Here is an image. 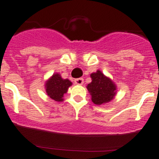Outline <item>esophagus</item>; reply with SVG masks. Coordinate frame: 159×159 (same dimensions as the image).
<instances>
[{"label": "esophagus", "instance_id": "obj_1", "mask_svg": "<svg viewBox=\"0 0 159 159\" xmlns=\"http://www.w3.org/2000/svg\"><path fill=\"white\" fill-rule=\"evenodd\" d=\"M75 83L76 84H79V85H81V84L84 83V79H83V78H77V79L75 80Z\"/></svg>", "mask_w": 159, "mask_h": 159}]
</instances>
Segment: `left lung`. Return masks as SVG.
<instances>
[{
  "label": "left lung",
  "mask_w": 159,
  "mask_h": 159,
  "mask_svg": "<svg viewBox=\"0 0 159 159\" xmlns=\"http://www.w3.org/2000/svg\"><path fill=\"white\" fill-rule=\"evenodd\" d=\"M91 78L92 82L87 85V89L92 96V101L98 105L111 101L116 93L113 81L100 70L92 74Z\"/></svg>",
  "instance_id": "1"
}]
</instances>
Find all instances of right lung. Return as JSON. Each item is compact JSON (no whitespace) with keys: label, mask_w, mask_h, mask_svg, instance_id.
Masks as SVG:
<instances>
[{"label":"right lung","mask_w":159,"mask_h":159,"mask_svg":"<svg viewBox=\"0 0 159 159\" xmlns=\"http://www.w3.org/2000/svg\"><path fill=\"white\" fill-rule=\"evenodd\" d=\"M71 84L72 83L68 79H63L59 74H55L46 83V93L52 100L63 101V95Z\"/></svg>","instance_id":"obj_1"}]
</instances>
